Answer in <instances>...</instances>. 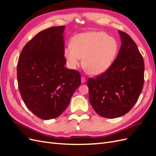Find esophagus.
I'll return each instance as SVG.
<instances>
[{"instance_id": "esophagus-1", "label": "esophagus", "mask_w": 156, "mask_h": 156, "mask_svg": "<svg viewBox=\"0 0 156 156\" xmlns=\"http://www.w3.org/2000/svg\"><path fill=\"white\" fill-rule=\"evenodd\" d=\"M86 82V79L84 77H81V83H84Z\"/></svg>"}]
</instances>
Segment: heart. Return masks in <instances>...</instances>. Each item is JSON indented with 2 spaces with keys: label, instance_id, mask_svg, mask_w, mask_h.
Instances as JSON below:
<instances>
[{
  "label": "heart",
  "instance_id": "b5f03b06",
  "mask_svg": "<svg viewBox=\"0 0 156 156\" xmlns=\"http://www.w3.org/2000/svg\"><path fill=\"white\" fill-rule=\"evenodd\" d=\"M116 41L105 32L88 31L74 36L72 45L64 49V57L71 69L82 65L89 74L99 75L112 66L118 53Z\"/></svg>",
  "mask_w": 156,
  "mask_h": 156
}]
</instances>
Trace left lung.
Instances as JSON below:
<instances>
[{
    "label": "left lung",
    "instance_id": "1",
    "mask_svg": "<svg viewBox=\"0 0 156 156\" xmlns=\"http://www.w3.org/2000/svg\"><path fill=\"white\" fill-rule=\"evenodd\" d=\"M121 46L110 68L87 81L90 103L99 115L108 119L128 112L137 101L144 84V64L136 44L119 30Z\"/></svg>",
    "mask_w": 156,
    "mask_h": 156
}]
</instances>
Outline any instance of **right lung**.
Instances as JSON below:
<instances>
[{
	"mask_svg": "<svg viewBox=\"0 0 156 156\" xmlns=\"http://www.w3.org/2000/svg\"><path fill=\"white\" fill-rule=\"evenodd\" d=\"M65 26L41 31L23 48L17 82L27 107L41 119H56L68 106L81 84L77 71L65 67Z\"/></svg>",
	"mask_w": 156,
	"mask_h": 156,
	"instance_id": "add662e5",
	"label": "right lung"
}]
</instances>
